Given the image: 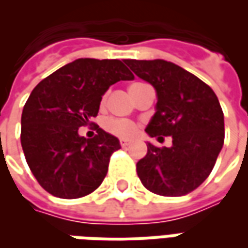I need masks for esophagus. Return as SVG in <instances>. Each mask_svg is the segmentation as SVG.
<instances>
[{"label": "esophagus", "instance_id": "34e87169", "mask_svg": "<svg viewBox=\"0 0 248 248\" xmlns=\"http://www.w3.org/2000/svg\"><path fill=\"white\" fill-rule=\"evenodd\" d=\"M119 145L122 146V147H127V146H130V140H119Z\"/></svg>", "mask_w": 248, "mask_h": 248}]
</instances>
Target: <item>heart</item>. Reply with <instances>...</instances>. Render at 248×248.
<instances>
[{"label": "heart", "mask_w": 248, "mask_h": 248, "mask_svg": "<svg viewBox=\"0 0 248 248\" xmlns=\"http://www.w3.org/2000/svg\"><path fill=\"white\" fill-rule=\"evenodd\" d=\"M103 129L108 134L118 137V138H124L129 140L131 137H134L137 133V124L127 119H119V118H106L103 121Z\"/></svg>", "instance_id": "heart-1"}]
</instances>
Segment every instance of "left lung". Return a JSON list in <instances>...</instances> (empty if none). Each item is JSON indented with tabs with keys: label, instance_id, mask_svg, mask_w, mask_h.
I'll use <instances>...</instances> for the list:
<instances>
[{
	"label": "left lung",
	"instance_id": "1",
	"mask_svg": "<svg viewBox=\"0 0 248 248\" xmlns=\"http://www.w3.org/2000/svg\"><path fill=\"white\" fill-rule=\"evenodd\" d=\"M124 63L155 87L156 113L146 127L150 137H171V147L149 143L137 172L149 191L181 197L213 171L224 142V118L213 89L181 66L163 60Z\"/></svg>",
	"mask_w": 248,
	"mask_h": 248
}]
</instances>
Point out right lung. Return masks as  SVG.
<instances>
[{
	"instance_id": "add662e5",
	"label": "right lung",
	"mask_w": 248,
	"mask_h": 248,
	"mask_svg": "<svg viewBox=\"0 0 248 248\" xmlns=\"http://www.w3.org/2000/svg\"><path fill=\"white\" fill-rule=\"evenodd\" d=\"M134 79L119 60L79 58L62 66L33 89L22 110L21 145L28 166L46 191L77 199L97 190L119 140L102 129L79 137L92 124L102 95L118 81Z\"/></svg>"
}]
</instances>
